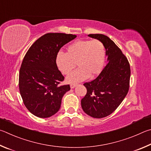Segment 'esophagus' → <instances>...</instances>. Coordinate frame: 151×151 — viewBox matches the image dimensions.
Returning a JSON list of instances; mask_svg holds the SVG:
<instances>
[{"mask_svg": "<svg viewBox=\"0 0 151 151\" xmlns=\"http://www.w3.org/2000/svg\"><path fill=\"white\" fill-rule=\"evenodd\" d=\"M76 86H77V84H71L70 85V88L71 89H73L75 87H76Z\"/></svg>", "mask_w": 151, "mask_h": 151, "instance_id": "esophagus-1", "label": "esophagus"}]
</instances>
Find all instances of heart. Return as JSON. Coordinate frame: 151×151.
Instances as JSON below:
<instances>
[{
    "label": "heart",
    "mask_w": 151,
    "mask_h": 151,
    "mask_svg": "<svg viewBox=\"0 0 151 151\" xmlns=\"http://www.w3.org/2000/svg\"><path fill=\"white\" fill-rule=\"evenodd\" d=\"M105 47L98 40H77L69 45L65 54L59 52L55 63L61 72L68 75L75 68H78L66 78V81L75 83L83 81L89 76L94 77L101 73L104 66Z\"/></svg>",
    "instance_id": "obj_1"
}]
</instances>
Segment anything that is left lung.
Listing matches in <instances>:
<instances>
[{
    "mask_svg": "<svg viewBox=\"0 0 151 151\" xmlns=\"http://www.w3.org/2000/svg\"><path fill=\"white\" fill-rule=\"evenodd\" d=\"M88 36L104 44L107 63L98 77L83 84L87 93L81 104L86 114L100 119L111 114L127 94L130 65L119 47L109 37L101 34H89Z\"/></svg>",
    "mask_w": 151,
    "mask_h": 151,
    "instance_id": "left-lung-1",
    "label": "left lung"
}]
</instances>
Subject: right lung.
Here are the masks:
<instances>
[{"label": "right lung", "mask_w": 151, "mask_h": 151, "mask_svg": "<svg viewBox=\"0 0 151 151\" xmlns=\"http://www.w3.org/2000/svg\"><path fill=\"white\" fill-rule=\"evenodd\" d=\"M77 36L47 33L38 38L26 52L19 72V89L24 104L34 115L47 118L59 111L62 97L70 85L60 86L64 77L55 58L61 47Z\"/></svg>", "instance_id": "1"}]
</instances>
